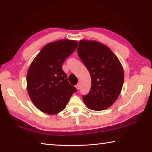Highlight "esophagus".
I'll return each mask as SVG.
<instances>
[{
    "mask_svg": "<svg viewBox=\"0 0 152 152\" xmlns=\"http://www.w3.org/2000/svg\"><path fill=\"white\" fill-rule=\"evenodd\" d=\"M75 86H76V89H77V90H78L79 88H80V84H76V85Z\"/></svg>",
    "mask_w": 152,
    "mask_h": 152,
    "instance_id": "34e87169",
    "label": "esophagus"
}]
</instances>
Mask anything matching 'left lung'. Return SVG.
Segmentation results:
<instances>
[{"mask_svg":"<svg viewBox=\"0 0 152 152\" xmlns=\"http://www.w3.org/2000/svg\"><path fill=\"white\" fill-rule=\"evenodd\" d=\"M77 52L92 80L90 92L82 96L84 102L92 110L107 109L122 90L124 80L122 64L111 50L96 41H80Z\"/></svg>","mask_w":152,"mask_h":152,"instance_id":"8db88e82","label":"left lung"}]
</instances>
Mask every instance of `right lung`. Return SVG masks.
<instances>
[{
  "label": "right lung",
  "mask_w": 152,
  "mask_h": 152,
  "mask_svg": "<svg viewBox=\"0 0 152 152\" xmlns=\"http://www.w3.org/2000/svg\"><path fill=\"white\" fill-rule=\"evenodd\" d=\"M77 46L76 41L70 40L48 43L30 64L26 76L27 91L33 104L41 112L58 114L65 108L72 95L77 92L69 83L62 68Z\"/></svg>",
  "instance_id": "1"
}]
</instances>
